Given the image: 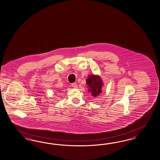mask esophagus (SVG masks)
<instances>
[{"label":"esophagus","mask_w":160,"mask_h":160,"mask_svg":"<svg viewBox=\"0 0 160 160\" xmlns=\"http://www.w3.org/2000/svg\"><path fill=\"white\" fill-rule=\"evenodd\" d=\"M71 86L73 88H78V84L76 83H72Z\"/></svg>","instance_id":"obj_1"}]
</instances>
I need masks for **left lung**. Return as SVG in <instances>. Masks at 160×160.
Instances as JSON below:
<instances>
[{
  "mask_svg": "<svg viewBox=\"0 0 160 160\" xmlns=\"http://www.w3.org/2000/svg\"><path fill=\"white\" fill-rule=\"evenodd\" d=\"M87 84L89 87V92L92 93L94 97H97L102 92V87L103 82L101 78L98 76L90 75L86 80Z\"/></svg>",
  "mask_w": 160,
  "mask_h": 160,
  "instance_id": "obj_1",
  "label": "left lung"
}]
</instances>
